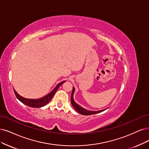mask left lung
<instances>
[{
  "mask_svg": "<svg viewBox=\"0 0 149 149\" xmlns=\"http://www.w3.org/2000/svg\"><path fill=\"white\" fill-rule=\"evenodd\" d=\"M75 91V88H73V90H72V94H71V97H70V100H71V103H72V105L74 107V108L76 110L77 112H78L79 113L81 114V115H93V114H96L97 113H100L103 112L104 111H105L106 109H104V110H101V111H87L85 109L81 107L80 106H79V104H77L74 100V97H73V95H74V93Z\"/></svg>",
  "mask_w": 149,
  "mask_h": 149,
  "instance_id": "obj_1",
  "label": "left lung"
}]
</instances>
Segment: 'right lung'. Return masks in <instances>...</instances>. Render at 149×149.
I'll return each mask as SVG.
<instances>
[{"instance_id": "right-lung-1", "label": "right lung", "mask_w": 149, "mask_h": 149, "mask_svg": "<svg viewBox=\"0 0 149 149\" xmlns=\"http://www.w3.org/2000/svg\"><path fill=\"white\" fill-rule=\"evenodd\" d=\"M64 82L65 81H63L62 82H61V83L58 84V85L54 88V89L51 93H49L48 95H47L45 97H42L40 99H38V100H30V99H26L19 95L15 90H14V92L16 97H17L18 99V100H19L22 103H23L25 104V105L31 107L38 108V107H41L45 106L47 104H48L49 102V101L52 100L54 95V93H56V91H57L60 85H62L63 83H64Z\"/></svg>"}]
</instances>
